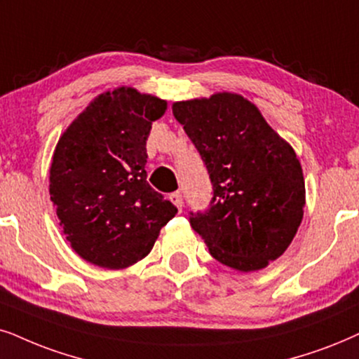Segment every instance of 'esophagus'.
Returning <instances> with one entry per match:
<instances>
[{
	"instance_id": "obj_1",
	"label": "esophagus",
	"mask_w": 359,
	"mask_h": 359,
	"mask_svg": "<svg viewBox=\"0 0 359 359\" xmlns=\"http://www.w3.org/2000/svg\"><path fill=\"white\" fill-rule=\"evenodd\" d=\"M170 201L174 202V205L179 208V212H182V205H184V198H182V194L180 192H174L170 195Z\"/></svg>"
}]
</instances>
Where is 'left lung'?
I'll list each match as a JSON object with an SVG mask.
<instances>
[{
	"label": "left lung",
	"mask_w": 359,
	"mask_h": 359,
	"mask_svg": "<svg viewBox=\"0 0 359 359\" xmlns=\"http://www.w3.org/2000/svg\"><path fill=\"white\" fill-rule=\"evenodd\" d=\"M205 164L213 197L190 225L217 262L257 271L281 257L297 235L305 207V180L293 147L240 94L174 102Z\"/></svg>",
	"instance_id": "obj_1"
}]
</instances>
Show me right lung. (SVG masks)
<instances>
[{
  "mask_svg": "<svg viewBox=\"0 0 359 359\" xmlns=\"http://www.w3.org/2000/svg\"><path fill=\"white\" fill-rule=\"evenodd\" d=\"M167 102L134 88L99 94L57 140L49 195L62 233L109 270L149 255L177 207L147 184L146 142Z\"/></svg>",
  "mask_w": 359,
  "mask_h": 359,
  "instance_id": "add662e5",
  "label": "right lung"
}]
</instances>
